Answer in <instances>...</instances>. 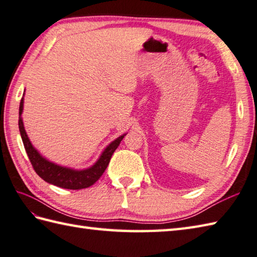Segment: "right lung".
<instances>
[{"instance_id":"add662e5","label":"right lung","mask_w":257,"mask_h":257,"mask_svg":"<svg viewBox=\"0 0 257 257\" xmlns=\"http://www.w3.org/2000/svg\"><path fill=\"white\" fill-rule=\"evenodd\" d=\"M23 105L24 98H22L19 112V128L26 154L29 156V159L32 163V166L34 168V170L38 176L44 180V181L56 185V187L59 188L69 190H80L88 188L90 185L94 184L97 180L102 176V173L105 172L109 165V161L111 159L112 154L114 150L118 148L119 144L121 143V140L125 136V134L120 136L117 139H114L112 143L109 144L105 148V150L101 152L99 159L89 168L83 169V170H76V169L59 166L56 165V163L48 161L46 158L43 157L40 152L33 147L29 137H27L23 119H22Z\"/></svg>"}]
</instances>
